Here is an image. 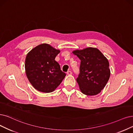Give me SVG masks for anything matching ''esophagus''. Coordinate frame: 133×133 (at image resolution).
<instances>
[{
    "label": "esophagus",
    "instance_id": "1",
    "mask_svg": "<svg viewBox=\"0 0 133 133\" xmlns=\"http://www.w3.org/2000/svg\"><path fill=\"white\" fill-rule=\"evenodd\" d=\"M72 72L71 71H68L67 72V74H68V75H72Z\"/></svg>",
    "mask_w": 133,
    "mask_h": 133
}]
</instances>
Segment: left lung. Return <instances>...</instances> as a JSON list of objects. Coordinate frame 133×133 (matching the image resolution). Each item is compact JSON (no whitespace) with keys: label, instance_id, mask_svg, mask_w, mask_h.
Listing matches in <instances>:
<instances>
[{"label":"left lung","instance_id":"obj_1","mask_svg":"<svg viewBox=\"0 0 133 133\" xmlns=\"http://www.w3.org/2000/svg\"><path fill=\"white\" fill-rule=\"evenodd\" d=\"M72 54L81 60L79 74L76 79L81 92L91 96L100 93L110 76L107 58L94 47L76 50Z\"/></svg>","mask_w":133,"mask_h":133}]
</instances>
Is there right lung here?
Masks as SVG:
<instances>
[{
  "label": "right lung",
  "instance_id": "right-lung-1",
  "mask_svg": "<svg viewBox=\"0 0 133 133\" xmlns=\"http://www.w3.org/2000/svg\"><path fill=\"white\" fill-rule=\"evenodd\" d=\"M60 50L47 44L36 46L26 55L25 70L26 77L38 91L50 93L57 88L66 76L55 59Z\"/></svg>",
  "mask_w": 133,
  "mask_h": 133
}]
</instances>
